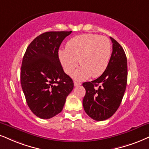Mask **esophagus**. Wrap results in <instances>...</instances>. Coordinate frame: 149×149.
<instances>
[{"label": "esophagus", "mask_w": 149, "mask_h": 149, "mask_svg": "<svg viewBox=\"0 0 149 149\" xmlns=\"http://www.w3.org/2000/svg\"><path fill=\"white\" fill-rule=\"evenodd\" d=\"M81 83H80V82H78V81H74V86H80Z\"/></svg>", "instance_id": "esophagus-1"}]
</instances>
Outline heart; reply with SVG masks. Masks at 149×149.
Wrapping results in <instances>:
<instances>
[{
  "label": "heart",
  "instance_id": "1",
  "mask_svg": "<svg viewBox=\"0 0 149 149\" xmlns=\"http://www.w3.org/2000/svg\"><path fill=\"white\" fill-rule=\"evenodd\" d=\"M111 56V44L105 36L85 34L74 36L66 43L65 49L58 52L64 71L71 74L78 66L81 67L74 74L77 80L89 77H99L107 68Z\"/></svg>",
  "mask_w": 149,
  "mask_h": 149
}]
</instances>
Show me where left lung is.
I'll return each instance as SVG.
<instances>
[{"label":"left lung","instance_id":"left-lung-1","mask_svg":"<svg viewBox=\"0 0 149 149\" xmlns=\"http://www.w3.org/2000/svg\"><path fill=\"white\" fill-rule=\"evenodd\" d=\"M113 52L107 68L100 77L84 82L86 95L84 111L96 121H104L117 111L120 106L127 84V58L124 49L111 37Z\"/></svg>","mask_w":149,"mask_h":149}]
</instances>
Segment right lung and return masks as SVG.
Instances as JSON below:
<instances>
[{
    "mask_svg": "<svg viewBox=\"0 0 149 149\" xmlns=\"http://www.w3.org/2000/svg\"><path fill=\"white\" fill-rule=\"evenodd\" d=\"M70 32H47L34 38L27 47L21 69V84L30 109L41 119H49L63 110L74 87L64 72L58 48Z\"/></svg>",
    "mask_w": 149,
    "mask_h": 149,
    "instance_id": "1",
    "label": "right lung"
}]
</instances>
